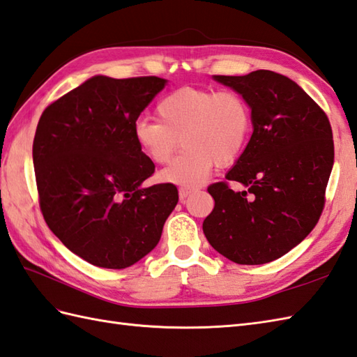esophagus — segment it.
Segmentation results:
<instances>
[{
	"label": "esophagus",
	"instance_id": "1",
	"mask_svg": "<svg viewBox=\"0 0 357 357\" xmlns=\"http://www.w3.org/2000/svg\"><path fill=\"white\" fill-rule=\"evenodd\" d=\"M191 192H194V189L192 188H180V191H178V197H180V200L183 202V200H186L189 195H191Z\"/></svg>",
	"mask_w": 357,
	"mask_h": 357
}]
</instances>
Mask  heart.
<instances>
[{"label":"heart","instance_id":"b5f03b06","mask_svg":"<svg viewBox=\"0 0 357 357\" xmlns=\"http://www.w3.org/2000/svg\"><path fill=\"white\" fill-rule=\"evenodd\" d=\"M157 122L140 119L132 136L149 162L163 165L178 146L183 151L158 174V180L195 188L213 166L225 168L238 160L252 132V108L234 90L181 86L155 105Z\"/></svg>","mask_w":357,"mask_h":357}]
</instances>
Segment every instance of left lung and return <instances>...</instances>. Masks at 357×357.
Wrapping results in <instances>:
<instances>
[{
  "label": "left lung",
  "mask_w": 357,
  "mask_h": 357,
  "mask_svg": "<svg viewBox=\"0 0 357 357\" xmlns=\"http://www.w3.org/2000/svg\"><path fill=\"white\" fill-rule=\"evenodd\" d=\"M213 79L249 102L253 132L226 181L208 188L215 206L203 232L213 249L236 264L271 263L319 221L335 160L331 125L287 76L257 70ZM229 181H238L246 191L235 193Z\"/></svg>",
  "instance_id": "8db88e82"
}]
</instances>
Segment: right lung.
I'll return each instance as SVG.
<instances>
[{"label":"right lung","mask_w":357,"mask_h":357,"mask_svg":"<svg viewBox=\"0 0 357 357\" xmlns=\"http://www.w3.org/2000/svg\"><path fill=\"white\" fill-rule=\"evenodd\" d=\"M166 81L94 76L44 109L33 139L39 208L77 257L105 268L130 267L151 252L178 202L176 185L140 188L154 163L132 130Z\"/></svg>","instance_id":"1"}]
</instances>
